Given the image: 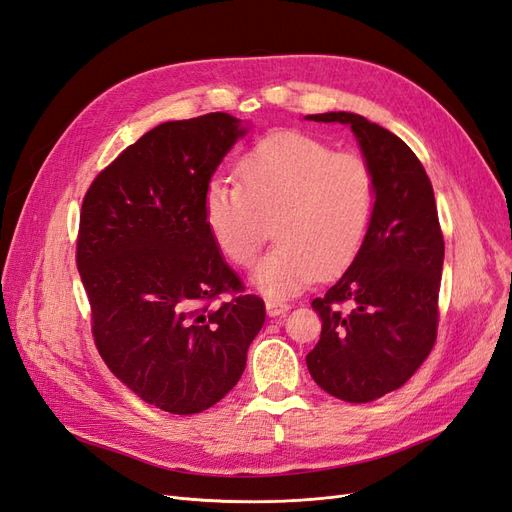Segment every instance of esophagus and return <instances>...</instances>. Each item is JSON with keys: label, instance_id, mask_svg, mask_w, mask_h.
I'll return each instance as SVG.
<instances>
[{"label": "esophagus", "instance_id": "esophagus-1", "mask_svg": "<svg viewBox=\"0 0 512 512\" xmlns=\"http://www.w3.org/2000/svg\"><path fill=\"white\" fill-rule=\"evenodd\" d=\"M265 307H267V314H269L271 318L284 316V314L288 312V309H290V305H288L286 301H277V299H267Z\"/></svg>", "mask_w": 512, "mask_h": 512}]
</instances>
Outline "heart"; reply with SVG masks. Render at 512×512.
<instances>
[{
  "mask_svg": "<svg viewBox=\"0 0 512 512\" xmlns=\"http://www.w3.org/2000/svg\"><path fill=\"white\" fill-rule=\"evenodd\" d=\"M239 175L243 185L209 181L205 222L232 265L250 267L275 220L280 245L252 273L258 292L294 297L359 254L376 211V179L361 156L335 153L307 134L277 132L245 153Z\"/></svg>",
  "mask_w": 512,
  "mask_h": 512,
  "instance_id": "1",
  "label": "heart"
}]
</instances>
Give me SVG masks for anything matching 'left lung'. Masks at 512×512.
<instances>
[{
	"label": "left lung",
	"mask_w": 512,
	"mask_h": 512,
	"mask_svg": "<svg viewBox=\"0 0 512 512\" xmlns=\"http://www.w3.org/2000/svg\"><path fill=\"white\" fill-rule=\"evenodd\" d=\"M305 119L350 126L376 179L369 235L344 275L312 301L322 331L305 356L322 391L367 404L404 386L436 344L444 265L436 198L423 164L393 132L346 111Z\"/></svg>",
	"instance_id": "8db88e82"
}]
</instances>
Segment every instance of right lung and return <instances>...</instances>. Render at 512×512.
<instances>
[{"instance_id": "add662e5", "label": "right lung", "mask_w": 512, "mask_h": 512, "mask_svg": "<svg viewBox=\"0 0 512 512\" xmlns=\"http://www.w3.org/2000/svg\"><path fill=\"white\" fill-rule=\"evenodd\" d=\"M228 113L160 123L91 183L76 265L108 369L170 414L211 408L235 386L265 303L243 294L205 222V190L247 134ZM224 291L236 299L215 306Z\"/></svg>"}]
</instances>
